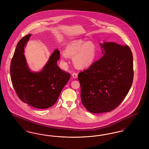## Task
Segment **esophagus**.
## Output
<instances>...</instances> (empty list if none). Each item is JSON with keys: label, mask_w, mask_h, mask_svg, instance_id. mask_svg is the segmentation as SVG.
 I'll use <instances>...</instances> for the list:
<instances>
[{"label": "esophagus", "mask_w": 149, "mask_h": 149, "mask_svg": "<svg viewBox=\"0 0 149 149\" xmlns=\"http://www.w3.org/2000/svg\"><path fill=\"white\" fill-rule=\"evenodd\" d=\"M72 77L74 78H78V74L77 73H76V72H73L72 74Z\"/></svg>", "instance_id": "obj_1"}]
</instances>
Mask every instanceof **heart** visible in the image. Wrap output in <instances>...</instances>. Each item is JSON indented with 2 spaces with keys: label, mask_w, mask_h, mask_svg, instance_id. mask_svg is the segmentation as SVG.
I'll use <instances>...</instances> for the list:
<instances>
[{
  "label": "heart",
  "mask_w": 149,
  "mask_h": 149,
  "mask_svg": "<svg viewBox=\"0 0 149 149\" xmlns=\"http://www.w3.org/2000/svg\"><path fill=\"white\" fill-rule=\"evenodd\" d=\"M66 57H72V61L78 69L91 66L97 56L96 47L91 41L85 42L81 40H75L68 43L64 50Z\"/></svg>",
  "instance_id": "obj_1"
}]
</instances>
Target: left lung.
Wrapping results in <instances>:
<instances>
[{
    "mask_svg": "<svg viewBox=\"0 0 149 149\" xmlns=\"http://www.w3.org/2000/svg\"><path fill=\"white\" fill-rule=\"evenodd\" d=\"M103 56L78 74L81 102L91 113L112 111L125 99L133 82L132 51L127 45H100Z\"/></svg>",
    "mask_w": 149,
    "mask_h": 149,
    "instance_id": "1",
    "label": "left lung"
}]
</instances>
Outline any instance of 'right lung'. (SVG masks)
Masks as SVG:
<instances>
[{"label": "right lung", "instance_id": "1", "mask_svg": "<svg viewBox=\"0 0 149 149\" xmlns=\"http://www.w3.org/2000/svg\"><path fill=\"white\" fill-rule=\"evenodd\" d=\"M31 36V34L24 36L17 45L10 63L11 81L17 96L23 102L36 108H48L56 102L70 74L57 66L60 58L57 49L41 71L31 72L23 54L24 47Z\"/></svg>", "mask_w": 149, "mask_h": 149}]
</instances>
